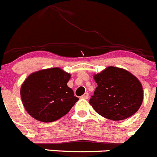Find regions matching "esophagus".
Instances as JSON below:
<instances>
[{"label":"esophagus","mask_w":157,"mask_h":157,"mask_svg":"<svg viewBox=\"0 0 157 157\" xmlns=\"http://www.w3.org/2000/svg\"><path fill=\"white\" fill-rule=\"evenodd\" d=\"M89 98V94H88V92H85L83 95L81 96V98H84V99H88Z\"/></svg>","instance_id":"obj_1"}]
</instances>
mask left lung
<instances>
[{
  "instance_id": "1",
  "label": "left lung",
  "mask_w": 157,
  "mask_h": 157,
  "mask_svg": "<svg viewBox=\"0 0 157 157\" xmlns=\"http://www.w3.org/2000/svg\"><path fill=\"white\" fill-rule=\"evenodd\" d=\"M98 87L89 103L105 118L121 121L139 110L144 99L140 82L133 74L121 68L108 66L94 75Z\"/></svg>"
}]
</instances>
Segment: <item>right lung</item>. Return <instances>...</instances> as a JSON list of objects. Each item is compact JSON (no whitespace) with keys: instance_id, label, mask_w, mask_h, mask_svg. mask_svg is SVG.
Instances as JSON below:
<instances>
[{"instance_id":"1","label":"right lung","mask_w":157,"mask_h":157,"mask_svg":"<svg viewBox=\"0 0 157 157\" xmlns=\"http://www.w3.org/2000/svg\"><path fill=\"white\" fill-rule=\"evenodd\" d=\"M71 75L59 68L30 74L21 88L23 105L37 121L52 122L66 115L78 101L67 85Z\"/></svg>"}]
</instances>
